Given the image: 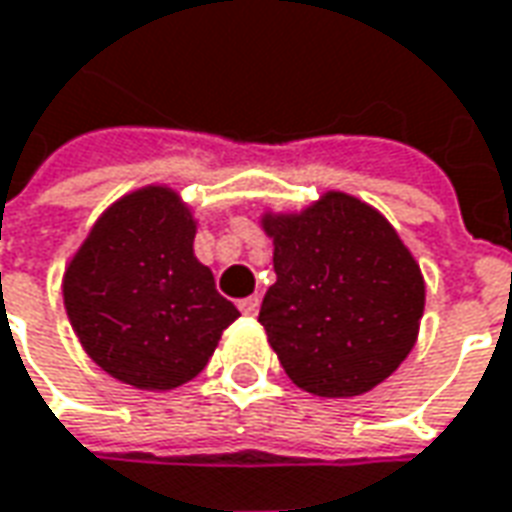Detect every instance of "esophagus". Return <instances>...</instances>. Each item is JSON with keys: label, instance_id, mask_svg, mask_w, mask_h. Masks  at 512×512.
Masks as SVG:
<instances>
[{"label": "esophagus", "instance_id": "34e87169", "mask_svg": "<svg viewBox=\"0 0 512 512\" xmlns=\"http://www.w3.org/2000/svg\"><path fill=\"white\" fill-rule=\"evenodd\" d=\"M259 306H262V297L259 295H250L245 297V300H239V311L248 314V317H256V314H259Z\"/></svg>", "mask_w": 512, "mask_h": 512}]
</instances>
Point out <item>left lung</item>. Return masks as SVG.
<instances>
[{"instance_id": "obj_1", "label": "left lung", "mask_w": 512, "mask_h": 512, "mask_svg": "<svg viewBox=\"0 0 512 512\" xmlns=\"http://www.w3.org/2000/svg\"><path fill=\"white\" fill-rule=\"evenodd\" d=\"M275 284L259 322L284 372L308 394L358 397L411 353L424 281L389 220L328 192L300 215H264Z\"/></svg>"}]
</instances>
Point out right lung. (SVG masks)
Listing matches in <instances>:
<instances>
[{
	"label": "right lung",
	"instance_id": "1",
	"mask_svg": "<svg viewBox=\"0 0 512 512\" xmlns=\"http://www.w3.org/2000/svg\"><path fill=\"white\" fill-rule=\"evenodd\" d=\"M195 220L168 187L112 204L63 281L68 320L112 378L168 391L192 380L237 320L215 275L192 253Z\"/></svg>",
	"mask_w": 512,
	"mask_h": 512
}]
</instances>
